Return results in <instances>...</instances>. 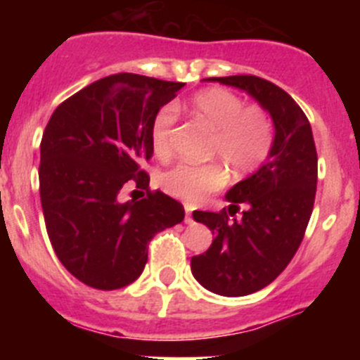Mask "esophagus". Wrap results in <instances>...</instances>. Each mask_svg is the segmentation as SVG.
Wrapping results in <instances>:
<instances>
[{
    "instance_id": "1",
    "label": "esophagus",
    "mask_w": 360,
    "mask_h": 360,
    "mask_svg": "<svg viewBox=\"0 0 360 360\" xmlns=\"http://www.w3.org/2000/svg\"><path fill=\"white\" fill-rule=\"evenodd\" d=\"M195 219H193V214H191V209L186 207V224H193Z\"/></svg>"
}]
</instances>
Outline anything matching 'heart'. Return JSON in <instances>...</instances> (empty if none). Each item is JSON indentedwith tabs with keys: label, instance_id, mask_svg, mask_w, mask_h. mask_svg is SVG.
<instances>
[{
	"label": "heart",
	"instance_id": "heart-1",
	"mask_svg": "<svg viewBox=\"0 0 360 360\" xmlns=\"http://www.w3.org/2000/svg\"><path fill=\"white\" fill-rule=\"evenodd\" d=\"M189 115L214 135L209 157L224 161L236 176L252 174L272 155L276 131L269 111L257 104H245L234 91L225 88L198 91L191 98ZM176 120L174 106L160 108L153 119L151 148L160 160L173 155L171 133ZM223 165L178 164L162 173L158 182L167 195L187 203H200L207 195L225 187L229 171Z\"/></svg>",
	"mask_w": 360,
	"mask_h": 360
}]
</instances>
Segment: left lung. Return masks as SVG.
<instances>
[{
    "instance_id": "obj_1",
    "label": "left lung",
    "mask_w": 360,
    "mask_h": 360,
    "mask_svg": "<svg viewBox=\"0 0 360 360\" xmlns=\"http://www.w3.org/2000/svg\"><path fill=\"white\" fill-rule=\"evenodd\" d=\"M252 95L272 117V155L252 176L232 187L219 212L195 211L193 218L214 234L207 252L193 256L191 272L203 288L227 297L252 294L287 269L303 241L317 187V151L310 122L294 98L256 75L209 77ZM248 207L231 220L239 205Z\"/></svg>"
}]
</instances>
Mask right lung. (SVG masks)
Returning <instances> with one entry per match:
<instances>
[{
	"label": "right lung",
	"mask_w": 360,
	"mask_h": 360,
	"mask_svg": "<svg viewBox=\"0 0 360 360\" xmlns=\"http://www.w3.org/2000/svg\"><path fill=\"white\" fill-rule=\"evenodd\" d=\"M184 82L115 73L56 108L41 141L39 195L50 243L73 278L98 290L135 281L157 232L180 224L182 203L149 189L151 122ZM128 181L142 200L120 204Z\"/></svg>",
	"instance_id": "1"
}]
</instances>
